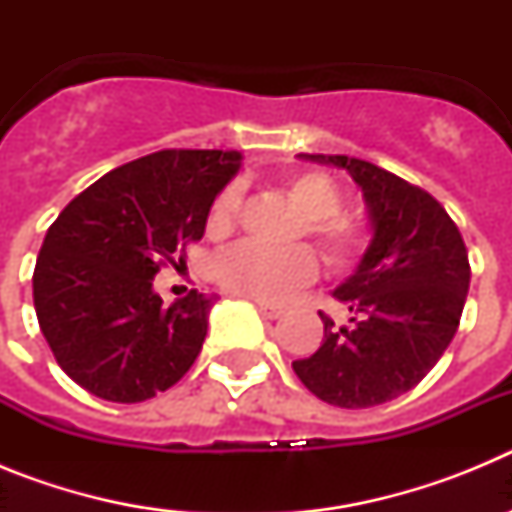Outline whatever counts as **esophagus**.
I'll return each instance as SVG.
<instances>
[{"label":"esophagus","instance_id":"1","mask_svg":"<svg viewBox=\"0 0 512 512\" xmlns=\"http://www.w3.org/2000/svg\"><path fill=\"white\" fill-rule=\"evenodd\" d=\"M259 312L269 320H277V318H282V315H284L282 307H274V305H269V302H259Z\"/></svg>","mask_w":512,"mask_h":512}]
</instances>
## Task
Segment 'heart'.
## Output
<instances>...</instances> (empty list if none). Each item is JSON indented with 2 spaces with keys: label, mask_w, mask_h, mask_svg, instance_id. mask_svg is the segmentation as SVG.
I'll use <instances>...</instances> for the list:
<instances>
[{
  "label": "heart",
  "mask_w": 512,
  "mask_h": 512,
  "mask_svg": "<svg viewBox=\"0 0 512 512\" xmlns=\"http://www.w3.org/2000/svg\"><path fill=\"white\" fill-rule=\"evenodd\" d=\"M289 200L307 217L305 230L330 266H351L369 243L364 223L341 212L343 189L325 171H300L287 182ZM241 207L238 189L228 187L212 205L207 230L228 233ZM318 274V261L310 248H269L256 241L235 243L212 264V277L228 292L259 302H282L310 284Z\"/></svg>",
  "instance_id": "1"
}]
</instances>
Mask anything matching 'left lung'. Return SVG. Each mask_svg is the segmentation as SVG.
Returning <instances> with one entry per match:
<instances>
[{
  "mask_svg": "<svg viewBox=\"0 0 512 512\" xmlns=\"http://www.w3.org/2000/svg\"><path fill=\"white\" fill-rule=\"evenodd\" d=\"M300 156L354 176L374 238L359 269L333 292L351 312L348 325L320 312L323 343L292 369L328 405L374 408L413 390L449 348L472 277L467 246L425 189L361 158Z\"/></svg>",
  "mask_w": 512,
  "mask_h": 512,
  "instance_id": "left-lung-1",
  "label": "left lung"
}]
</instances>
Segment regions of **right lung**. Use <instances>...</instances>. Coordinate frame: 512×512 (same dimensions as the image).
<instances>
[{"label":"right lung","instance_id":"add662e5","mask_svg":"<svg viewBox=\"0 0 512 512\" xmlns=\"http://www.w3.org/2000/svg\"><path fill=\"white\" fill-rule=\"evenodd\" d=\"M241 161L238 151L166 148L117 166L63 207L35 261L33 302L58 366L79 387L143 402L189 372L215 295L192 289L164 307L153 277L184 264Z\"/></svg>","mask_w":512,"mask_h":512}]
</instances>
